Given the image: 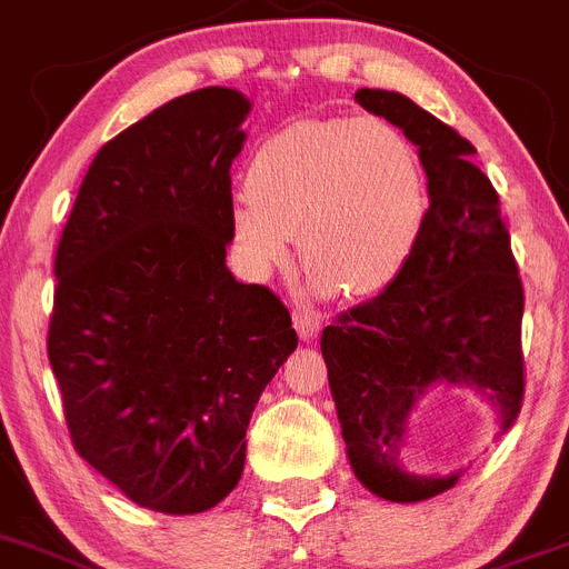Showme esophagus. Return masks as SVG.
I'll list each match as a JSON object with an SVG mask.
<instances>
[{
  "label": "esophagus",
  "instance_id": "34e87169",
  "mask_svg": "<svg viewBox=\"0 0 569 569\" xmlns=\"http://www.w3.org/2000/svg\"><path fill=\"white\" fill-rule=\"evenodd\" d=\"M291 320H295V329H297V335H300V340H315L317 335H320V317L315 315V311L311 309H300V306H297L295 311H291Z\"/></svg>",
  "mask_w": 569,
  "mask_h": 569
}]
</instances>
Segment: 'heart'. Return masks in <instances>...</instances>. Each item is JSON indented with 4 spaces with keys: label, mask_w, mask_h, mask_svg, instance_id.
<instances>
[{
    "label": "heart",
    "mask_w": 569,
    "mask_h": 569,
    "mask_svg": "<svg viewBox=\"0 0 569 569\" xmlns=\"http://www.w3.org/2000/svg\"><path fill=\"white\" fill-rule=\"evenodd\" d=\"M419 150L380 119H303L269 136L249 161L232 232L254 274L286 266L291 238L320 286L346 297L402 274L428 223Z\"/></svg>",
    "instance_id": "heart-1"
}]
</instances>
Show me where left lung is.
Returning a JSON list of instances; mask_svg holds the SVG:
<instances>
[{"mask_svg": "<svg viewBox=\"0 0 569 569\" xmlns=\"http://www.w3.org/2000/svg\"><path fill=\"white\" fill-rule=\"evenodd\" d=\"M419 147L428 176V223L397 280L322 329L348 462L371 493L422 501L453 488V476H417L399 465L408 413L433 382L488 393L508 431L525 399L521 289L499 196L470 156L473 144L411 99L357 90Z\"/></svg>", "mask_w": 569, "mask_h": 569, "instance_id": "1", "label": "left lung"}]
</instances>
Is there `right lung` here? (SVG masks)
<instances>
[{
    "instance_id": "add662e5",
    "label": "right lung",
    "mask_w": 569,
    "mask_h": 569,
    "mask_svg": "<svg viewBox=\"0 0 569 569\" xmlns=\"http://www.w3.org/2000/svg\"><path fill=\"white\" fill-rule=\"evenodd\" d=\"M249 101L203 87L107 141L56 249L48 357L73 448L127 499L203 513L247 462L289 309L227 269Z\"/></svg>"
}]
</instances>
